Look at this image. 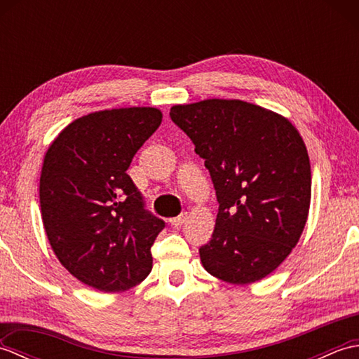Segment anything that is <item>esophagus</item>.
<instances>
[{"label":"esophagus","instance_id":"obj_1","mask_svg":"<svg viewBox=\"0 0 359 359\" xmlns=\"http://www.w3.org/2000/svg\"><path fill=\"white\" fill-rule=\"evenodd\" d=\"M187 217H188L187 212H182V215H179L177 217H172V219H170V224H171V225H174V226H179V225H182V224L185 222Z\"/></svg>","mask_w":359,"mask_h":359}]
</instances>
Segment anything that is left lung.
<instances>
[{
  "mask_svg": "<svg viewBox=\"0 0 359 359\" xmlns=\"http://www.w3.org/2000/svg\"><path fill=\"white\" fill-rule=\"evenodd\" d=\"M170 116L216 189L215 233L199 248L205 270L238 285L269 276L307 222L311 171L302 137L285 117L242 100L175 104Z\"/></svg>",
  "mask_w": 359,
  "mask_h": 359,
  "instance_id": "8db88e82",
  "label": "left lung"
}]
</instances>
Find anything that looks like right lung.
Here are the masks:
<instances>
[{"label": "right lung", "mask_w": 359, "mask_h": 359, "mask_svg": "<svg viewBox=\"0 0 359 359\" xmlns=\"http://www.w3.org/2000/svg\"><path fill=\"white\" fill-rule=\"evenodd\" d=\"M162 123L156 108L88 114L67 125L44 156L40 207L46 234L65 269L104 293L140 284L165 228L144 208L126 170Z\"/></svg>", "instance_id": "add662e5"}]
</instances>
